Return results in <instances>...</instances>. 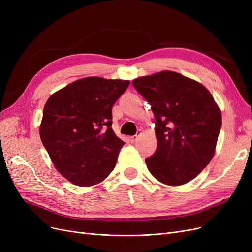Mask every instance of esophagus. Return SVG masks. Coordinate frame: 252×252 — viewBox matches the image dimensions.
<instances>
[{
	"mask_svg": "<svg viewBox=\"0 0 252 252\" xmlns=\"http://www.w3.org/2000/svg\"><path fill=\"white\" fill-rule=\"evenodd\" d=\"M138 139H139V135H132V136H130V138H129V141H130L131 143H135L136 141H138Z\"/></svg>",
	"mask_w": 252,
	"mask_h": 252,
	"instance_id": "esophagus-1",
	"label": "esophagus"
}]
</instances>
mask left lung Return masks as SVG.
I'll return each mask as SVG.
<instances>
[{"label": "left lung", "mask_w": 252, "mask_h": 252, "mask_svg": "<svg viewBox=\"0 0 252 252\" xmlns=\"http://www.w3.org/2000/svg\"><path fill=\"white\" fill-rule=\"evenodd\" d=\"M156 118L157 150L145 159L149 172L166 185L193 180L215 155L222 114L208 89L174 71L132 81Z\"/></svg>", "instance_id": "obj_1"}]
</instances>
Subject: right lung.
Instances as JSON below:
<instances>
[{
  "mask_svg": "<svg viewBox=\"0 0 252 252\" xmlns=\"http://www.w3.org/2000/svg\"><path fill=\"white\" fill-rule=\"evenodd\" d=\"M129 84L84 78L57 91L45 104L42 143L56 169L72 184H98L116 167L125 143L112 130L111 109Z\"/></svg>",
  "mask_w": 252,
  "mask_h": 252,
  "instance_id": "obj_1",
  "label": "right lung"
}]
</instances>
